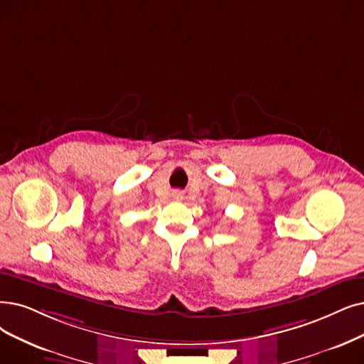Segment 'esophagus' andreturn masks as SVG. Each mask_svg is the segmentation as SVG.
I'll use <instances>...</instances> for the list:
<instances>
[{"label": "esophagus", "mask_w": 364, "mask_h": 364, "mask_svg": "<svg viewBox=\"0 0 364 364\" xmlns=\"http://www.w3.org/2000/svg\"><path fill=\"white\" fill-rule=\"evenodd\" d=\"M173 197L176 198V200H179V198H182V194H181L179 191H174V193H173Z\"/></svg>", "instance_id": "1"}]
</instances>
